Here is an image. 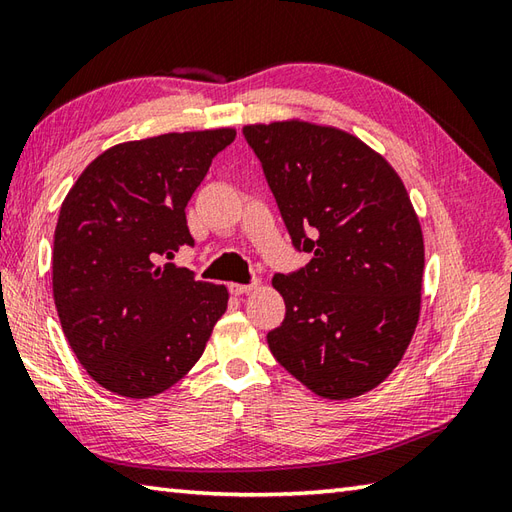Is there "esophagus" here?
<instances>
[{
    "mask_svg": "<svg viewBox=\"0 0 512 512\" xmlns=\"http://www.w3.org/2000/svg\"><path fill=\"white\" fill-rule=\"evenodd\" d=\"M257 286H259V281L255 279V281H250V284H231L228 286V290H231V295L239 297V295H246V292H250V290H255Z\"/></svg>",
    "mask_w": 512,
    "mask_h": 512,
    "instance_id": "34e87169",
    "label": "esophagus"
}]
</instances>
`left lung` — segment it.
I'll list each match as a JSON object with an SVG mask.
<instances>
[{"mask_svg": "<svg viewBox=\"0 0 512 512\" xmlns=\"http://www.w3.org/2000/svg\"><path fill=\"white\" fill-rule=\"evenodd\" d=\"M292 246L312 259L273 286L286 317L268 347L288 372L332 400L391 374L416 330L422 231L405 184L376 151L334 127L246 125Z\"/></svg>", "mask_w": 512, "mask_h": 512, "instance_id": "obj_1", "label": "left lung"}]
</instances>
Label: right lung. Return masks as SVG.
<instances>
[{"label": "right lung", "instance_id": "1", "mask_svg": "<svg viewBox=\"0 0 512 512\" xmlns=\"http://www.w3.org/2000/svg\"><path fill=\"white\" fill-rule=\"evenodd\" d=\"M235 129L162 134L92 160L61 204L52 292L72 352L101 387L149 398L198 363L224 286L162 264L193 246L187 204Z\"/></svg>", "mask_w": 512, "mask_h": 512}]
</instances>
